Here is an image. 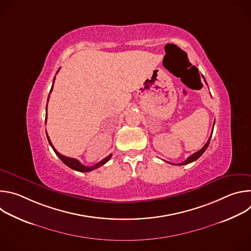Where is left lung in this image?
Returning a JSON list of instances; mask_svg holds the SVG:
<instances>
[{
  "label": "left lung",
  "mask_w": 251,
  "mask_h": 251,
  "mask_svg": "<svg viewBox=\"0 0 251 251\" xmlns=\"http://www.w3.org/2000/svg\"><path fill=\"white\" fill-rule=\"evenodd\" d=\"M213 126H214V123H213ZM212 131H213V129H212ZM212 131H211V134H210V137H209V139L207 140V142L205 143V145L200 150V151H198V152H196V153H194L193 155H191L186 161H184L183 163H180V164H177V165H180V166H182V165H187V164H190V163H192V162H194V161H196V160H198L203 153H204V151L206 150V148L208 147V144H209V142H210V138H211V135H212ZM170 164H172V163H170ZM172 165H175V164H172Z\"/></svg>",
  "instance_id": "8db88e82"
}]
</instances>
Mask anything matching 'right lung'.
Segmentation results:
<instances>
[{
  "instance_id": "1",
  "label": "right lung",
  "mask_w": 251,
  "mask_h": 251,
  "mask_svg": "<svg viewBox=\"0 0 251 251\" xmlns=\"http://www.w3.org/2000/svg\"><path fill=\"white\" fill-rule=\"evenodd\" d=\"M59 70V69H58ZM58 70H57V73H58ZM54 79H55V76H54V78H53V82H52V86H51V89H50V93L52 91V87H53V83H54ZM49 98H50V95H49ZM49 98H48V102H49ZM47 107H48V105H47ZM48 108H46V110H47ZM46 122H47V113H46ZM47 137H48V140H49V143H50V145L51 146V148L53 149V151H54V153L56 154V156L67 166V167H69L70 169H73V170H75V171H78V172H82V173H86V172H90V171H92V170H95V169H97V168H99V167H101V166H103L105 163H107L108 162L110 159H111V157H112V154H110L109 156H107L106 158H104L103 160H101L99 163H97V164H95V165H93V166H91V167H87V166H84V165H82L78 160H76V159H74V158H69V157H66V156H63V155H61V154H59L55 149H54V147H53V145L51 144V141H50V137H49V135L47 134Z\"/></svg>"
}]
</instances>
